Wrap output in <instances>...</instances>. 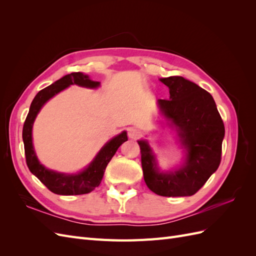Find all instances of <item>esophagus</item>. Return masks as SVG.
Segmentation results:
<instances>
[{
    "mask_svg": "<svg viewBox=\"0 0 256 256\" xmlns=\"http://www.w3.org/2000/svg\"><path fill=\"white\" fill-rule=\"evenodd\" d=\"M128 136L130 138H132V140H136V138L140 136V131L134 128H130L128 131Z\"/></svg>",
    "mask_w": 256,
    "mask_h": 256,
    "instance_id": "34e87169",
    "label": "esophagus"
}]
</instances>
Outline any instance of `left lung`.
Masks as SVG:
<instances>
[{"instance_id":"8db88e82","label":"left lung","mask_w":256,"mask_h":256,"mask_svg":"<svg viewBox=\"0 0 256 256\" xmlns=\"http://www.w3.org/2000/svg\"><path fill=\"white\" fill-rule=\"evenodd\" d=\"M170 90V99L158 106L170 126L175 128L186 150L184 164L178 170L160 172L148 142L138 141L144 180L161 196H190L203 187L221 162L224 124L212 96L180 76L160 79Z\"/></svg>"}]
</instances>
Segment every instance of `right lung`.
Wrapping results in <instances>:
<instances>
[{
	"label": "right lung",
	"instance_id": "obj_1",
	"mask_svg": "<svg viewBox=\"0 0 256 256\" xmlns=\"http://www.w3.org/2000/svg\"><path fill=\"white\" fill-rule=\"evenodd\" d=\"M72 84H76L82 88H96L100 85V82L90 80L88 74H84L82 72H72L64 76L63 78H60V80L49 85V86L37 92L32 104H30V111L22 130L26 164L30 173L34 174L51 192L60 196L86 194V193H90L98 187L102 182L108 164L115 154L116 150H118V147L128 140L127 132L122 131V134L108 142L99 150L97 156L90 162V166L78 174L54 172L40 164L34 150L32 141V128L34 120L42 106L50 98L56 96L60 92Z\"/></svg>",
	"mask_w": 256,
	"mask_h": 256
}]
</instances>
